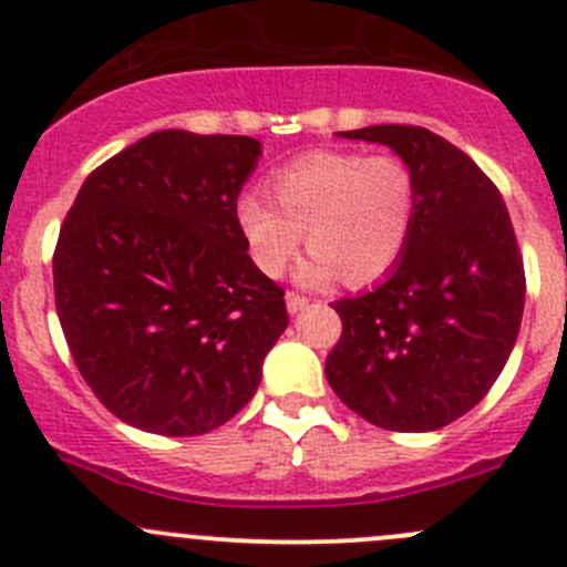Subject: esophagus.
I'll list each match as a JSON object with an SVG mask.
<instances>
[{"label":"esophagus","mask_w":567,"mask_h":567,"mask_svg":"<svg viewBox=\"0 0 567 567\" xmlns=\"http://www.w3.org/2000/svg\"><path fill=\"white\" fill-rule=\"evenodd\" d=\"M307 301H310V299H307V296H301V293H288V296H285V305H288L290 316H296V312H299V310H305Z\"/></svg>","instance_id":"esophagus-1"}]
</instances>
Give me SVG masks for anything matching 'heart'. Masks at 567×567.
<instances>
[{
    "label": "heart",
    "instance_id": "b5f03b06",
    "mask_svg": "<svg viewBox=\"0 0 567 567\" xmlns=\"http://www.w3.org/2000/svg\"><path fill=\"white\" fill-rule=\"evenodd\" d=\"M268 192L274 204L255 192L236 203L238 230L266 277H282L305 236L312 255L301 262V282L337 274L353 288L375 282L392 271L414 227V173L392 153H305L274 169Z\"/></svg>",
    "mask_w": 567,
    "mask_h": 567
}]
</instances>
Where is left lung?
Segmentation results:
<instances>
[{"label": "left lung", "mask_w": 567, "mask_h": 567, "mask_svg": "<svg viewBox=\"0 0 567 567\" xmlns=\"http://www.w3.org/2000/svg\"><path fill=\"white\" fill-rule=\"evenodd\" d=\"M346 140L392 147L411 167V238L384 282L334 305L342 337L326 379L362 420L425 433L472 411L499 379L524 316V260L499 188L453 142L420 125Z\"/></svg>", "instance_id": "obj_1"}]
</instances>
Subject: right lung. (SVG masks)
<instances>
[{
    "label": "right lung",
    "instance_id": "obj_1",
    "mask_svg": "<svg viewBox=\"0 0 567 567\" xmlns=\"http://www.w3.org/2000/svg\"><path fill=\"white\" fill-rule=\"evenodd\" d=\"M251 136L167 128L79 188L54 249V301L79 373L117 420L199 436L249 403L288 326L251 262L236 203Z\"/></svg>",
    "mask_w": 567,
    "mask_h": 567
}]
</instances>
